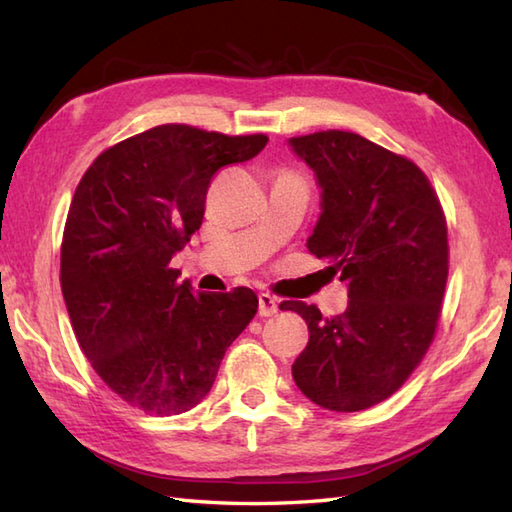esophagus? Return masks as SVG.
<instances>
[{"mask_svg":"<svg viewBox=\"0 0 512 512\" xmlns=\"http://www.w3.org/2000/svg\"><path fill=\"white\" fill-rule=\"evenodd\" d=\"M277 310L279 301L273 295H268V292H262V295H259V317H273Z\"/></svg>","mask_w":512,"mask_h":512,"instance_id":"1","label":"esophagus"}]
</instances>
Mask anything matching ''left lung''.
<instances>
[{
  "label": "left lung",
  "instance_id": "obj_1",
  "mask_svg": "<svg viewBox=\"0 0 512 512\" xmlns=\"http://www.w3.org/2000/svg\"><path fill=\"white\" fill-rule=\"evenodd\" d=\"M288 145L321 189L310 253L350 299L336 317L281 303L310 330L292 378L314 405L363 411L394 394L433 341L449 275L447 220L427 176L372 140L330 129Z\"/></svg>",
  "mask_w": 512,
  "mask_h": 512
}]
</instances>
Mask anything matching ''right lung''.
<instances>
[{"instance_id":"add662e5","label":"right lung","mask_w":512,"mask_h":512,"mask_svg":"<svg viewBox=\"0 0 512 512\" xmlns=\"http://www.w3.org/2000/svg\"><path fill=\"white\" fill-rule=\"evenodd\" d=\"M266 143L264 134L151 127L103 151L76 187L61 244L65 308L94 372L132 407L193 409L255 317L253 290L195 295L171 259L202 226L215 171Z\"/></svg>"}]
</instances>
